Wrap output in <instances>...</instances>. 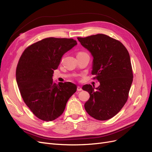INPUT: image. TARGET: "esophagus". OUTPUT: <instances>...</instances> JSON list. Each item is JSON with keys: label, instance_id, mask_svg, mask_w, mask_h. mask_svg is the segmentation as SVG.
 <instances>
[{"label": "esophagus", "instance_id": "obj_1", "mask_svg": "<svg viewBox=\"0 0 152 152\" xmlns=\"http://www.w3.org/2000/svg\"><path fill=\"white\" fill-rule=\"evenodd\" d=\"M77 90V91H82V87H81L80 86H78Z\"/></svg>", "mask_w": 152, "mask_h": 152}]
</instances>
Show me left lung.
<instances>
[{"mask_svg": "<svg viewBox=\"0 0 152 152\" xmlns=\"http://www.w3.org/2000/svg\"><path fill=\"white\" fill-rule=\"evenodd\" d=\"M77 39L93 56L92 75L100 84L96 88L82 86L90 94L84 108L95 119L108 120L121 111L128 98L133 80L129 54L120 41L104 34Z\"/></svg>", "mask_w": 152, "mask_h": 152, "instance_id": "1", "label": "left lung"}]
</instances>
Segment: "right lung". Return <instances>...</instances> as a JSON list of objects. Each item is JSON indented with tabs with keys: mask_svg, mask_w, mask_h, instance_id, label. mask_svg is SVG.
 <instances>
[{
	"mask_svg": "<svg viewBox=\"0 0 152 152\" xmlns=\"http://www.w3.org/2000/svg\"><path fill=\"white\" fill-rule=\"evenodd\" d=\"M77 44L73 39L49 37L27 48L18 63L16 79L22 98L35 115L52 121L63 113L68 100L77 91L70 82L53 80L63 55Z\"/></svg>",
	"mask_w": 152,
	"mask_h": 152,
	"instance_id": "right-lung-1",
	"label": "right lung"
}]
</instances>
